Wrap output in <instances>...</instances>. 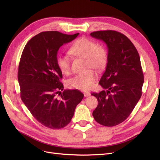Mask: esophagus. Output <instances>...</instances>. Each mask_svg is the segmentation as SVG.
Returning a JSON list of instances; mask_svg holds the SVG:
<instances>
[{
    "instance_id": "obj_1",
    "label": "esophagus",
    "mask_w": 160,
    "mask_h": 160,
    "mask_svg": "<svg viewBox=\"0 0 160 160\" xmlns=\"http://www.w3.org/2000/svg\"><path fill=\"white\" fill-rule=\"evenodd\" d=\"M83 95H84L85 97H89L91 95V93H89V92L85 91V92H83Z\"/></svg>"
}]
</instances>
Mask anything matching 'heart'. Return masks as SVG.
<instances>
[{
	"label": "heart",
	"mask_w": 160,
	"mask_h": 160,
	"mask_svg": "<svg viewBox=\"0 0 160 160\" xmlns=\"http://www.w3.org/2000/svg\"><path fill=\"white\" fill-rule=\"evenodd\" d=\"M69 53L74 56L86 59V69L100 71L105 67L108 54L106 49L98 45L95 41L86 38L76 41L69 49ZM58 68L64 74L69 73L71 60L68 56L59 55L56 60ZM97 78V74L91 71L74 76L67 82V84L75 89L87 91L93 87Z\"/></svg>",
	"instance_id": "obj_1"
}]
</instances>
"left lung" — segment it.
Here are the masks:
<instances>
[{"instance_id": "obj_1", "label": "left lung", "mask_w": 160, "mask_h": 160, "mask_svg": "<svg viewBox=\"0 0 160 160\" xmlns=\"http://www.w3.org/2000/svg\"><path fill=\"white\" fill-rule=\"evenodd\" d=\"M90 36L103 41L108 48L106 68L98 83L105 90L91 94L98 100L93 116L98 123L113 127L128 118L141 97L144 77L139 55L119 32L97 31Z\"/></svg>"}]
</instances>
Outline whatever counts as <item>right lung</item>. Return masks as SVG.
Listing matches in <instances>:
<instances>
[{
  "mask_svg": "<svg viewBox=\"0 0 160 160\" xmlns=\"http://www.w3.org/2000/svg\"><path fill=\"white\" fill-rule=\"evenodd\" d=\"M78 34L41 32L28 42L21 57L18 81L21 100L33 117L49 128L60 129L68 124L76 107L83 98V94L77 89L62 93L64 88L60 82L62 72L56 62L60 47Z\"/></svg>",
  "mask_w": 160,
  "mask_h": 160,
  "instance_id": "1",
  "label": "right lung"
}]
</instances>
